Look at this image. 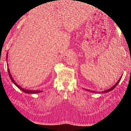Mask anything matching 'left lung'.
Returning <instances> with one entry per match:
<instances>
[{
	"instance_id": "8db88e82",
	"label": "left lung",
	"mask_w": 131,
	"mask_h": 131,
	"mask_svg": "<svg viewBox=\"0 0 131 131\" xmlns=\"http://www.w3.org/2000/svg\"><path fill=\"white\" fill-rule=\"evenodd\" d=\"M121 78H122V76L120 77V79L117 81V82L116 83V84H115L113 87H112V88H110V89H108V90H105V91H102V92H96V91H91V90H88V89H86L85 90L89 91V92H93V93H108V92H110V91H112L113 90H114V88H115V87L117 86V85L118 84V83H119L120 81L121 80Z\"/></svg>"
}]
</instances>
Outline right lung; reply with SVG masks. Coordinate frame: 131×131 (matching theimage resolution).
<instances>
[{"mask_svg": "<svg viewBox=\"0 0 131 131\" xmlns=\"http://www.w3.org/2000/svg\"><path fill=\"white\" fill-rule=\"evenodd\" d=\"M7 54H8V53H7V54H6V61L7 60ZM7 67H8V64H7ZM7 71H8V73H9V77H10V78L11 79V80L12 81V82H13L14 84L16 86L18 89H19L21 90H22L23 92H24L27 93H39V92H42V91H40V90H26V89H23L22 87H21L20 86H19L18 85H17L16 84V82L15 81L13 78L12 77V75H11L10 70H9V68H8V67H7Z\"/></svg>", "mask_w": 131, "mask_h": 131, "instance_id": "obj_1", "label": "right lung"}]
</instances>
